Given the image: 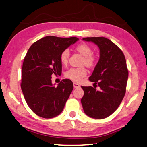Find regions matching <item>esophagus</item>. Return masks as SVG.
<instances>
[{"label":"esophagus","instance_id":"esophagus-1","mask_svg":"<svg viewBox=\"0 0 147 147\" xmlns=\"http://www.w3.org/2000/svg\"><path fill=\"white\" fill-rule=\"evenodd\" d=\"M74 87L75 88H79L80 87V85L79 84H77V83L76 82H74Z\"/></svg>","mask_w":147,"mask_h":147}]
</instances>
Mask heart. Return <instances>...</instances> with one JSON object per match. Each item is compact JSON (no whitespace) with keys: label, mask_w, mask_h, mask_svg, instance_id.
Masks as SVG:
<instances>
[{"label":"heart","mask_w":147,"mask_h":147,"mask_svg":"<svg viewBox=\"0 0 147 147\" xmlns=\"http://www.w3.org/2000/svg\"><path fill=\"white\" fill-rule=\"evenodd\" d=\"M76 49L82 55L84 56L82 60V64L91 67L96 64V57L95 55L92 54L93 50L90 45L86 43H81L76 46ZM70 57V51L68 49H65L61 52L59 59L60 61L63 65H66L68 62ZM87 74V70L84 66L78 68H71L65 73L66 78L76 82H79Z\"/></svg>","instance_id":"heart-1"}]
</instances>
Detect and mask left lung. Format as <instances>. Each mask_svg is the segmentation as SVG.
<instances>
[{
  "mask_svg": "<svg viewBox=\"0 0 147 147\" xmlns=\"http://www.w3.org/2000/svg\"><path fill=\"white\" fill-rule=\"evenodd\" d=\"M100 49V59L89 80L96 86H83L81 104L86 115L103 119L113 114L125 96L129 71L123 52L111 41L104 37L84 38ZM98 85L100 90L96 88Z\"/></svg>",
  "mask_w": 147,
  "mask_h": 147,
  "instance_id": "left-lung-1",
  "label": "left lung"
}]
</instances>
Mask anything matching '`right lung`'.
<instances>
[{
  "mask_svg": "<svg viewBox=\"0 0 147 147\" xmlns=\"http://www.w3.org/2000/svg\"><path fill=\"white\" fill-rule=\"evenodd\" d=\"M78 40L77 37L49 36L36 41L27 51L22 65L21 89L28 106L39 117L52 118L62 112L73 82L63 79L55 87L51 76L61 74V52Z\"/></svg>",
  "mask_w": 147,
  "mask_h": 147,
  "instance_id": "1",
  "label": "right lung"
}]
</instances>
